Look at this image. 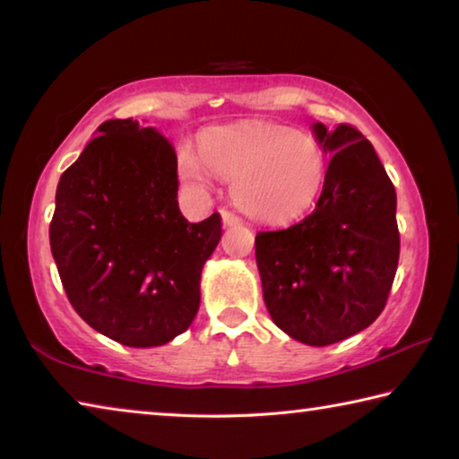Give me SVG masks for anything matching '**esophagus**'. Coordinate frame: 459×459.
<instances>
[{
    "label": "esophagus",
    "mask_w": 459,
    "mask_h": 459,
    "mask_svg": "<svg viewBox=\"0 0 459 459\" xmlns=\"http://www.w3.org/2000/svg\"><path fill=\"white\" fill-rule=\"evenodd\" d=\"M222 222L224 227H238V224H243V219H240L238 214L235 212H222Z\"/></svg>",
    "instance_id": "34e87169"
}]
</instances>
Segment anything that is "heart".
Returning <instances> with one entry per match:
<instances>
[{"label":"heart","mask_w":459,"mask_h":459,"mask_svg":"<svg viewBox=\"0 0 459 459\" xmlns=\"http://www.w3.org/2000/svg\"><path fill=\"white\" fill-rule=\"evenodd\" d=\"M198 157L180 153L184 180L202 188L204 165L232 184L240 211L263 222H287L304 214L320 196L328 172V158L316 137L265 121L204 131Z\"/></svg>","instance_id":"b5f03b06"}]
</instances>
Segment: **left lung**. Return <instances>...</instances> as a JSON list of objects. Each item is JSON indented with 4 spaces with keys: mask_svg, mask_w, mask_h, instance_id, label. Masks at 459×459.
<instances>
[{
    "mask_svg": "<svg viewBox=\"0 0 459 459\" xmlns=\"http://www.w3.org/2000/svg\"><path fill=\"white\" fill-rule=\"evenodd\" d=\"M332 155L312 214L255 237L263 299L293 340L328 346L377 320L399 263L397 194L359 129L314 126Z\"/></svg>",
    "mask_w": 459,
    "mask_h": 459,
    "instance_id": "8db88e82",
    "label": "left lung"
}]
</instances>
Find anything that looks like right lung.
<instances>
[{
    "label": "right lung",
    "mask_w": 459,
    "mask_h": 459,
    "mask_svg": "<svg viewBox=\"0 0 459 459\" xmlns=\"http://www.w3.org/2000/svg\"><path fill=\"white\" fill-rule=\"evenodd\" d=\"M97 134L60 176L52 257L91 328L126 346H161L198 312L200 273L222 219H184L176 152L153 127L111 119Z\"/></svg>",
    "instance_id": "obj_1"
}]
</instances>
